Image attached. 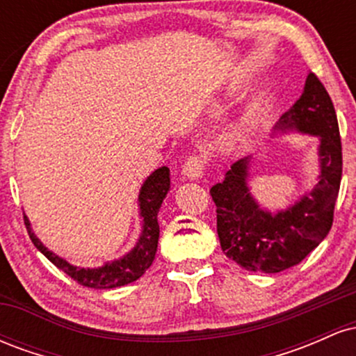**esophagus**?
Masks as SVG:
<instances>
[{
  "instance_id": "obj_1",
  "label": "esophagus",
  "mask_w": 356,
  "mask_h": 356,
  "mask_svg": "<svg viewBox=\"0 0 356 356\" xmlns=\"http://www.w3.org/2000/svg\"><path fill=\"white\" fill-rule=\"evenodd\" d=\"M206 165H207V161L204 155H199V154L191 155V157L186 159V164H184V167H182L184 177H187V179L201 177L204 169H206Z\"/></svg>"
}]
</instances>
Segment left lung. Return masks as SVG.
Listing matches in <instances>:
<instances>
[{"instance_id":"1","label":"left lung","mask_w":356,"mask_h":356,"mask_svg":"<svg viewBox=\"0 0 356 356\" xmlns=\"http://www.w3.org/2000/svg\"><path fill=\"white\" fill-rule=\"evenodd\" d=\"M280 129L296 127L320 137L321 174L316 187L288 211L259 209L248 189L249 159L234 162L224 181L211 187L224 254L248 271L281 273L296 266L326 238L333 224L341 182V138L333 102L314 73L303 95L280 118Z\"/></svg>"}]
</instances>
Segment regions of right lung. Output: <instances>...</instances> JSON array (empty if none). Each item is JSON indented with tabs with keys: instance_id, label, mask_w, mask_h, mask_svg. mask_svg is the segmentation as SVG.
<instances>
[{
	"instance_id": "right-lung-1",
	"label": "right lung",
	"mask_w": 356,
	"mask_h": 356,
	"mask_svg": "<svg viewBox=\"0 0 356 356\" xmlns=\"http://www.w3.org/2000/svg\"><path fill=\"white\" fill-rule=\"evenodd\" d=\"M170 187V172L167 167H161L150 175L149 179L142 186L140 194H138V204H140V216L144 218V231H142L140 239L137 241V246L125 254L122 259L113 261V263L105 264V266L97 269H85L72 266L65 259H61L51 251H48L31 231L30 222H28L26 216H23L24 226H26L28 234H30L31 243L35 244L38 251H42L48 259L55 264L56 268L67 273L72 280L76 283L85 286V288H95V289H110L118 288L132 283L140 277L147 269L152 264L155 251H157L159 243V222L157 214L161 209V204L167 195V191Z\"/></svg>"
}]
</instances>
